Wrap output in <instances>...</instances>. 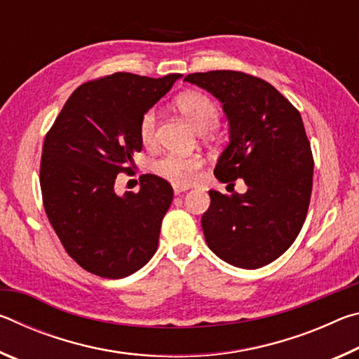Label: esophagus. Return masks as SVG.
<instances>
[{
    "mask_svg": "<svg viewBox=\"0 0 359 359\" xmlns=\"http://www.w3.org/2000/svg\"><path fill=\"white\" fill-rule=\"evenodd\" d=\"M184 191H187L185 187H175L174 185V194H177V196H179V194H182Z\"/></svg>",
    "mask_w": 359,
    "mask_h": 359,
    "instance_id": "esophagus-1",
    "label": "esophagus"
}]
</instances>
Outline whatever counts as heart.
Instances as JSON below:
<instances>
[{"label":"heart","instance_id":"heart-1","mask_svg":"<svg viewBox=\"0 0 359 359\" xmlns=\"http://www.w3.org/2000/svg\"><path fill=\"white\" fill-rule=\"evenodd\" d=\"M175 106L185 115L188 121L199 133H209L215 130L220 121V111L209 96L198 92L180 95L175 100ZM139 139L144 145H154L156 139V112L155 109H147L139 120ZM203 168V158L199 155H177L166 154L151 163V171L158 177L171 182L175 187L191 185L198 177L199 169Z\"/></svg>","mask_w":359,"mask_h":359}]
</instances>
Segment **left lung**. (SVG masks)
<instances>
[{
	"mask_svg": "<svg viewBox=\"0 0 359 359\" xmlns=\"http://www.w3.org/2000/svg\"><path fill=\"white\" fill-rule=\"evenodd\" d=\"M184 81L214 95L228 118L229 144L215 177L247 185L244 194L209 191L205 242L226 263L258 269L288 250L311 203L313 158L301 114L271 83L245 72H194Z\"/></svg>",
	"mask_w": 359,
	"mask_h": 359,
	"instance_id": "8db88e82",
	"label": "left lung"
}]
</instances>
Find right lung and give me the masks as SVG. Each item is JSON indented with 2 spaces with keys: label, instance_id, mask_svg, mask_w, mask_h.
<instances>
[{
  "label": "right lung",
  "instance_id": "add662e5",
  "mask_svg": "<svg viewBox=\"0 0 359 359\" xmlns=\"http://www.w3.org/2000/svg\"><path fill=\"white\" fill-rule=\"evenodd\" d=\"M180 77L115 72L83 83L47 133L39 172L46 214L65 250L92 274L123 278L156 252L172 187L145 174L139 193L120 196L114 184L142 150L141 115Z\"/></svg>",
  "mask_w": 359,
  "mask_h": 359
}]
</instances>
